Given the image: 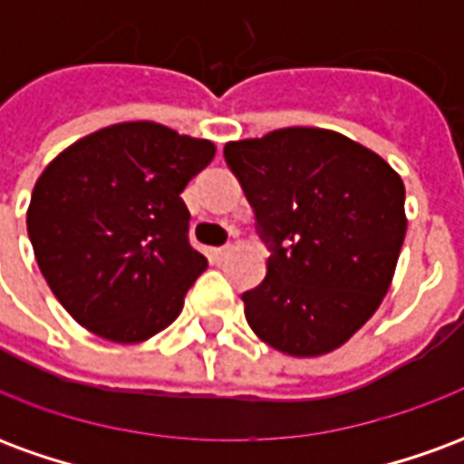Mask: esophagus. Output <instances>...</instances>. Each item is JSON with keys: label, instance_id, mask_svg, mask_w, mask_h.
<instances>
[{"label": "esophagus", "instance_id": "esophagus-1", "mask_svg": "<svg viewBox=\"0 0 464 464\" xmlns=\"http://www.w3.org/2000/svg\"><path fill=\"white\" fill-rule=\"evenodd\" d=\"M233 248L231 246H221V248H211V258L216 263H221L223 258H228V253H231Z\"/></svg>", "mask_w": 464, "mask_h": 464}]
</instances>
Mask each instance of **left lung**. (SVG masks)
Instances as JSON below:
<instances>
[{
  "instance_id": "left-lung-1",
  "label": "left lung",
  "mask_w": 464,
  "mask_h": 464,
  "mask_svg": "<svg viewBox=\"0 0 464 464\" xmlns=\"http://www.w3.org/2000/svg\"><path fill=\"white\" fill-rule=\"evenodd\" d=\"M223 156L271 248L263 283L241 295L248 325L293 358L341 348L395 276L408 231L402 179L375 151L313 126L228 141Z\"/></svg>"
}]
</instances>
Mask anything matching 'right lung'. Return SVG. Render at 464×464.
Listing matches in <instances>:
<instances>
[{
	"label": "right lung",
	"instance_id": "add662e5",
	"mask_svg": "<svg viewBox=\"0 0 464 464\" xmlns=\"http://www.w3.org/2000/svg\"><path fill=\"white\" fill-rule=\"evenodd\" d=\"M216 156L153 121L106 126L72 143L36 179L26 231L66 313L111 343L169 328L208 261L188 243L181 191Z\"/></svg>",
	"mask_w": 464,
	"mask_h": 464
}]
</instances>
